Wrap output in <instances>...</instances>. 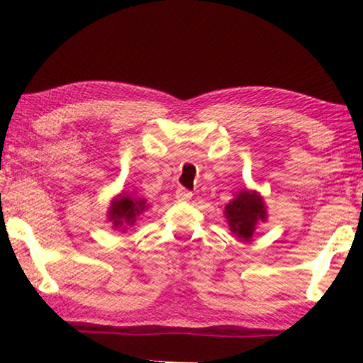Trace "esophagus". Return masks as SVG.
I'll return each instance as SVG.
<instances>
[{
	"label": "esophagus",
	"mask_w": 363,
	"mask_h": 363,
	"mask_svg": "<svg viewBox=\"0 0 363 363\" xmlns=\"http://www.w3.org/2000/svg\"><path fill=\"white\" fill-rule=\"evenodd\" d=\"M176 199H177V201H189L190 199H192V192L184 187H179L176 190Z\"/></svg>",
	"instance_id": "1"
}]
</instances>
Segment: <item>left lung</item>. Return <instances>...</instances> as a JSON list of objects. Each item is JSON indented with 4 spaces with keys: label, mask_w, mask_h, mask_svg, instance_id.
<instances>
[{
    "label": "left lung",
    "mask_w": 363,
    "mask_h": 363,
    "mask_svg": "<svg viewBox=\"0 0 363 363\" xmlns=\"http://www.w3.org/2000/svg\"><path fill=\"white\" fill-rule=\"evenodd\" d=\"M225 218L230 230L243 242H250L259 220H266V206L262 196L257 192L242 190L229 205L225 206Z\"/></svg>",
    "instance_id": "left-lung-1"
}]
</instances>
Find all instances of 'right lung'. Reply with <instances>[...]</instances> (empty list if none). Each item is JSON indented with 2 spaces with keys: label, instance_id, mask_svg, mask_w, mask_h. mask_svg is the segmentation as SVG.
<instances>
[{
  "label": "right lung",
  "instance_id": "obj_1",
  "mask_svg": "<svg viewBox=\"0 0 363 363\" xmlns=\"http://www.w3.org/2000/svg\"><path fill=\"white\" fill-rule=\"evenodd\" d=\"M145 208V200L134 199V196L128 194H121L110 205L108 220H112L116 229L123 227V230H125V225H133L136 223V218L139 214H143Z\"/></svg>",
  "mask_w": 363,
  "mask_h": 363
}]
</instances>
